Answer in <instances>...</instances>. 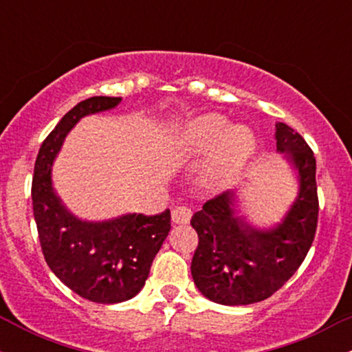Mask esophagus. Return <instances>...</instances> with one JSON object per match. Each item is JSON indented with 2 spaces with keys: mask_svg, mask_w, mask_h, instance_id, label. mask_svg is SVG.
Wrapping results in <instances>:
<instances>
[{
  "mask_svg": "<svg viewBox=\"0 0 352 352\" xmlns=\"http://www.w3.org/2000/svg\"><path fill=\"white\" fill-rule=\"evenodd\" d=\"M190 218H192V210L185 205H180V207H175L172 210V221L173 223H188Z\"/></svg>",
  "mask_w": 352,
  "mask_h": 352,
  "instance_id": "34e87169",
  "label": "esophagus"
}]
</instances>
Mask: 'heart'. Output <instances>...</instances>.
<instances>
[{
    "mask_svg": "<svg viewBox=\"0 0 352 352\" xmlns=\"http://www.w3.org/2000/svg\"><path fill=\"white\" fill-rule=\"evenodd\" d=\"M228 126L221 114H204L180 127L175 145L187 155H201L212 148L204 168V179L212 187L228 184L254 151V135L245 125Z\"/></svg>",
    "mask_w": 352,
    "mask_h": 352,
    "instance_id": "b5f03b06",
    "label": "heart"
}]
</instances>
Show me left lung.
Returning <instances> with one entry per match:
<instances>
[{"instance_id":"1","label":"left lung","mask_w":352,"mask_h":352,"mask_svg":"<svg viewBox=\"0 0 352 352\" xmlns=\"http://www.w3.org/2000/svg\"><path fill=\"white\" fill-rule=\"evenodd\" d=\"M276 148L298 170L300 192L280 225L253 228L236 215L235 193L225 192L193 213L199 246L192 276L208 300L227 306L252 305L272 296L296 273L318 227L316 159L289 125L276 124Z\"/></svg>"}]
</instances>
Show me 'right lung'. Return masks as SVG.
<instances>
[{
    "label": "right lung",
    "instance_id": "1",
    "mask_svg": "<svg viewBox=\"0 0 352 352\" xmlns=\"http://www.w3.org/2000/svg\"><path fill=\"white\" fill-rule=\"evenodd\" d=\"M122 98L96 96L67 112L44 139L34 164L33 212L39 243L51 272L79 296L100 305L134 298L170 232V210L131 213L109 221H82L52 190L51 167L69 131L84 116L116 107Z\"/></svg>",
    "mask_w": 352,
    "mask_h": 352
}]
</instances>
